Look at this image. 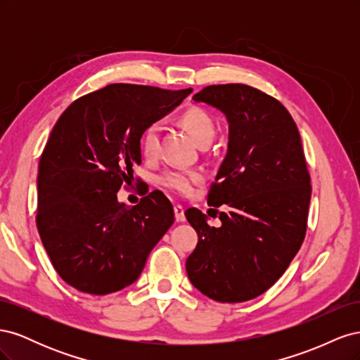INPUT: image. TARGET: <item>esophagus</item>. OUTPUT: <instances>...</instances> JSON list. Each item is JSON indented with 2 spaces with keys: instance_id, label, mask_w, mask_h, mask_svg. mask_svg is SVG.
Segmentation results:
<instances>
[{
  "instance_id": "esophagus-1",
  "label": "esophagus",
  "mask_w": 360,
  "mask_h": 360,
  "mask_svg": "<svg viewBox=\"0 0 360 360\" xmlns=\"http://www.w3.org/2000/svg\"><path fill=\"white\" fill-rule=\"evenodd\" d=\"M174 214H176L177 222H184V219H186V217H184V207L180 204L174 205Z\"/></svg>"
}]
</instances>
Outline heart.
Wrapping results in <instances>:
<instances>
[{
    "label": "heart",
    "instance_id": "b5f03b06",
    "mask_svg": "<svg viewBox=\"0 0 360 360\" xmlns=\"http://www.w3.org/2000/svg\"><path fill=\"white\" fill-rule=\"evenodd\" d=\"M181 124L188 130L192 139L198 146L205 143H212L216 134V123L209 112L201 108H189L181 115ZM159 136H160V123H151L141 139V146L147 158H155L159 150ZM201 180V174L198 171H184V169H168L159 177V183L163 188L172 192L186 195L192 191V186Z\"/></svg>",
    "mask_w": 360,
    "mask_h": 360
}]
</instances>
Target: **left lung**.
Listing matches in <instances>:
<instances>
[{
  "label": "left lung",
  "instance_id": "left-lung-1",
  "mask_svg": "<svg viewBox=\"0 0 360 360\" xmlns=\"http://www.w3.org/2000/svg\"><path fill=\"white\" fill-rule=\"evenodd\" d=\"M192 99L228 122L226 156L207 200L228 210L217 228L197 209L184 213L198 234L186 271L207 297L246 302L284 275L307 233L311 179L300 135L285 106L254 86L210 85Z\"/></svg>",
  "mask_w": 360,
  "mask_h": 360
}]
</instances>
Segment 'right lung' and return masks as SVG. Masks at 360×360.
<instances>
[{
  "instance_id": "1",
  "label": "right lung",
  "mask_w": 360,
  "mask_h": 360,
  "mask_svg": "<svg viewBox=\"0 0 360 360\" xmlns=\"http://www.w3.org/2000/svg\"><path fill=\"white\" fill-rule=\"evenodd\" d=\"M192 89L111 84L61 114L37 174V230L63 281L105 296L134 284L148 254L174 224L172 205L153 191L139 204L117 192L141 163V136Z\"/></svg>"
}]
</instances>
